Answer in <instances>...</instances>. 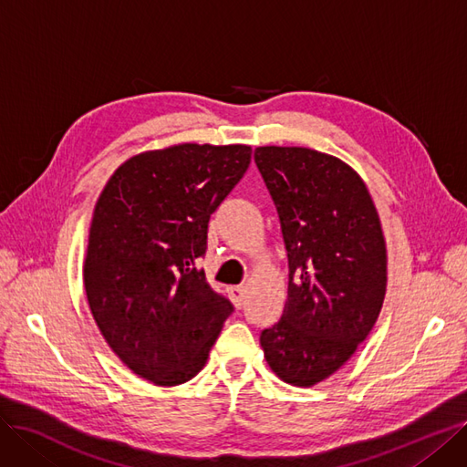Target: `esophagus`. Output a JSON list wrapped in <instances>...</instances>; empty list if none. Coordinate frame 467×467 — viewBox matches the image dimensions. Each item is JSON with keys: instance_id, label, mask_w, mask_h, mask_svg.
I'll return each instance as SVG.
<instances>
[{"instance_id": "esophagus-1", "label": "esophagus", "mask_w": 467, "mask_h": 467, "mask_svg": "<svg viewBox=\"0 0 467 467\" xmlns=\"http://www.w3.org/2000/svg\"><path fill=\"white\" fill-rule=\"evenodd\" d=\"M229 296H231L233 304H234L236 307H243L244 298H246V290H244V286H233V288L229 290Z\"/></svg>"}]
</instances>
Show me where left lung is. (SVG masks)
<instances>
[{
  "label": "left lung",
  "instance_id": "1",
  "mask_svg": "<svg viewBox=\"0 0 467 467\" xmlns=\"http://www.w3.org/2000/svg\"><path fill=\"white\" fill-rule=\"evenodd\" d=\"M288 257L281 319L260 342L285 383L314 387L371 333L387 292V246L358 172L312 148H255Z\"/></svg>",
  "mask_w": 467,
  "mask_h": 467
}]
</instances>
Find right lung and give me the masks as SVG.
<instances>
[{
  "instance_id": "1",
  "label": "right lung",
  "mask_w": 467,
  "mask_h": 467,
  "mask_svg": "<svg viewBox=\"0 0 467 467\" xmlns=\"http://www.w3.org/2000/svg\"><path fill=\"white\" fill-rule=\"evenodd\" d=\"M250 160L244 144H179L134 155L101 190L82 269L86 298L109 348L146 381H190L233 314L200 257L212 213Z\"/></svg>"
}]
</instances>
